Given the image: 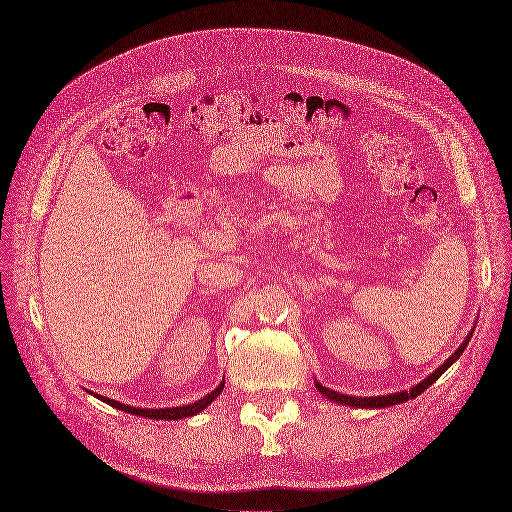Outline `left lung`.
I'll use <instances>...</instances> for the list:
<instances>
[{"label":"left lung","instance_id":"1","mask_svg":"<svg viewBox=\"0 0 512 512\" xmlns=\"http://www.w3.org/2000/svg\"><path fill=\"white\" fill-rule=\"evenodd\" d=\"M472 333H475V327L470 329V333L466 335L462 346H460L456 352H453L439 369H434L428 377H424V380H422L420 384H415V386L409 388V390L392 392V394H380V396H348V394H342V392H337V390L325 388L320 382H314V384H316V390H318L320 394H323L325 399H329V401H333V403H337V405L354 407V409H384V407H392V405H401V403H405V401H409V399H415V396H420L428 386H432L434 382H437L439 377H441L453 363L458 361V358L462 356V352L466 350Z\"/></svg>","mask_w":512,"mask_h":512}]
</instances>
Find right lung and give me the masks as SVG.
<instances>
[{
    "instance_id": "add662e5",
    "label": "right lung",
    "mask_w": 512,
    "mask_h": 512,
    "mask_svg": "<svg viewBox=\"0 0 512 512\" xmlns=\"http://www.w3.org/2000/svg\"><path fill=\"white\" fill-rule=\"evenodd\" d=\"M223 386H225V382H221L213 392H208L206 396H202V399H198L196 403H189V405H183V407H166V409L130 407V405H124L120 401L107 399V396H101V394H94V392H90V394L94 396V399H101L103 403L116 407V409H122V411L130 413V415H141V418H149V420H183V418H192V415H198L200 411H204L221 394Z\"/></svg>"
}]
</instances>
